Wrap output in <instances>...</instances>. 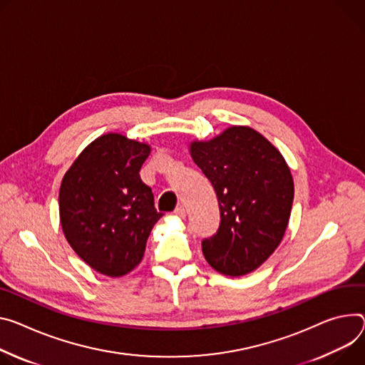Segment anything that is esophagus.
Wrapping results in <instances>:
<instances>
[{"label":"esophagus","mask_w":365,"mask_h":365,"mask_svg":"<svg viewBox=\"0 0 365 365\" xmlns=\"http://www.w3.org/2000/svg\"><path fill=\"white\" fill-rule=\"evenodd\" d=\"M173 214H175L176 217H179V218H185V217H186V210H185L183 207H178Z\"/></svg>","instance_id":"esophagus-1"}]
</instances>
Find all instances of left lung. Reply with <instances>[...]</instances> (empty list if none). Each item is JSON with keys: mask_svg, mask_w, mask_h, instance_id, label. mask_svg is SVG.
Returning a JSON list of instances; mask_svg holds the SVG:
<instances>
[{"mask_svg": "<svg viewBox=\"0 0 365 365\" xmlns=\"http://www.w3.org/2000/svg\"><path fill=\"white\" fill-rule=\"evenodd\" d=\"M189 153L217 193L220 227L202 242L207 262L220 274L257 269L279 246L289 221L294 180L279 150L250 126L224 129Z\"/></svg>", "mask_w": 365, "mask_h": 365, "instance_id": "left-lung-1", "label": "left lung"}]
</instances>
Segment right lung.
<instances>
[{
    "label": "right lung",
    "instance_id": "right-lung-1",
    "mask_svg": "<svg viewBox=\"0 0 365 365\" xmlns=\"http://www.w3.org/2000/svg\"><path fill=\"white\" fill-rule=\"evenodd\" d=\"M151 145L109 132L90 143L62 178L59 220L73 250L98 274L137 268L163 217L140 170Z\"/></svg>",
    "mask_w": 365,
    "mask_h": 365
}]
</instances>
